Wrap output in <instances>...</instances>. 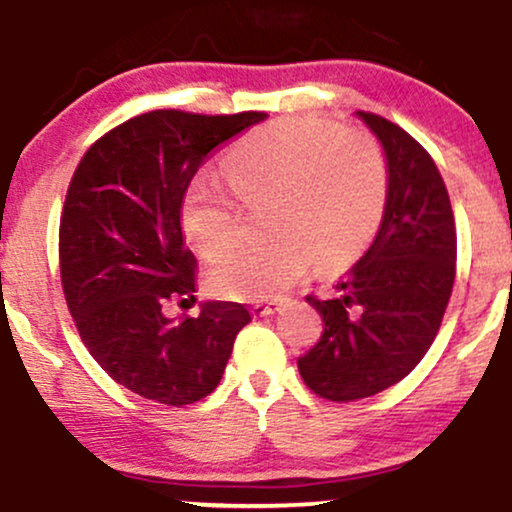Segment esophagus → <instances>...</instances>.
Instances as JSON below:
<instances>
[{
  "mask_svg": "<svg viewBox=\"0 0 512 512\" xmlns=\"http://www.w3.org/2000/svg\"><path fill=\"white\" fill-rule=\"evenodd\" d=\"M279 310V303H255L252 305V315L255 317H269Z\"/></svg>",
  "mask_w": 512,
  "mask_h": 512,
  "instance_id": "1",
  "label": "esophagus"
}]
</instances>
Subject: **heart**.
I'll use <instances>...</instances> for the list:
<instances>
[{
  "label": "heart",
  "mask_w": 512,
  "mask_h": 512,
  "mask_svg": "<svg viewBox=\"0 0 512 512\" xmlns=\"http://www.w3.org/2000/svg\"><path fill=\"white\" fill-rule=\"evenodd\" d=\"M223 170L243 207H267L262 231L272 236L231 252L209 272V291L231 301H272L310 262L317 269L349 262L385 209L378 146L358 132H334L322 120H286L250 134ZM238 219V204L214 182H192L182 197V233L207 260L236 245Z\"/></svg>",
  "instance_id": "obj_1"
}]
</instances>
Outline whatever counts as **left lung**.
I'll list each match as a JSON object with an SVG mask.
<instances>
[{
  "mask_svg": "<svg viewBox=\"0 0 512 512\" xmlns=\"http://www.w3.org/2000/svg\"><path fill=\"white\" fill-rule=\"evenodd\" d=\"M356 117L385 156L383 219L332 298L308 296L325 330L298 358L305 385L332 402L378 395L407 378L436 339L455 281V219L436 163L385 117Z\"/></svg>",
  "mask_w": 512,
  "mask_h": 512,
  "instance_id": "8db88e82",
  "label": "left lung"
}]
</instances>
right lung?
I'll return each mask as SVG.
<instances>
[{
    "mask_svg": "<svg viewBox=\"0 0 512 512\" xmlns=\"http://www.w3.org/2000/svg\"><path fill=\"white\" fill-rule=\"evenodd\" d=\"M264 117H132L86 151L69 182L60 221L69 313L98 366L134 395L168 407L204 399L252 320L240 303L207 301L185 320L163 305L195 298L197 260L180 226L187 187L216 146Z\"/></svg>",
    "mask_w": 512,
    "mask_h": 512,
    "instance_id": "add662e5",
    "label": "right lung"
}]
</instances>
